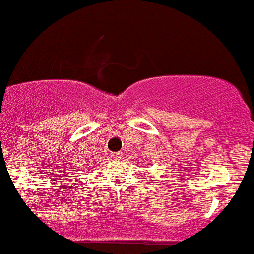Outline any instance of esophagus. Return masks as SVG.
<instances>
[{"label": "esophagus", "instance_id": "34e87169", "mask_svg": "<svg viewBox=\"0 0 254 254\" xmlns=\"http://www.w3.org/2000/svg\"><path fill=\"white\" fill-rule=\"evenodd\" d=\"M123 157V152L122 151H116V152H111V158L115 161H119L121 158Z\"/></svg>", "mask_w": 254, "mask_h": 254}]
</instances>
